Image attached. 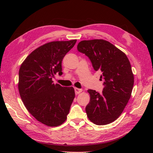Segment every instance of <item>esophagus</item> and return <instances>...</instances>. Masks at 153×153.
Masks as SVG:
<instances>
[{
    "mask_svg": "<svg viewBox=\"0 0 153 153\" xmlns=\"http://www.w3.org/2000/svg\"><path fill=\"white\" fill-rule=\"evenodd\" d=\"M74 91H75V93H76V94H80V93H81V92L82 91V89H78V88H75Z\"/></svg>",
    "mask_w": 153,
    "mask_h": 153,
    "instance_id": "obj_1",
    "label": "esophagus"
}]
</instances>
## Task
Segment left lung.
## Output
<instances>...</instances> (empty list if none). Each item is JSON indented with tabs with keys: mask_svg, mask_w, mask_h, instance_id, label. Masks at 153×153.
Returning <instances> with one entry per match:
<instances>
[{
	"mask_svg": "<svg viewBox=\"0 0 153 153\" xmlns=\"http://www.w3.org/2000/svg\"><path fill=\"white\" fill-rule=\"evenodd\" d=\"M77 50L90 59L95 71L102 72V93L89 89L90 102L85 107L88 118L95 125H107L122 114L130 100L134 75L126 55L104 39L83 40Z\"/></svg>",
	"mask_w": 153,
	"mask_h": 153,
	"instance_id": "left-lung-1",
	"label": "left lung"
}]
</instances>
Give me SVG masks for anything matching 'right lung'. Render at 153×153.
Here are the masks:
<instances>
[{
  "instance_id": "right-lung-1",
  "label": "right lung",
  "mask_w": 153,
  "mask_h": 153,
  "mask_svg": "<svg viewBox=\"0 0 153 153\" xmlns=\"http://www.w3.org/2000/svg\"><path fill=\"white\" fill-rule=\"evenodd\" d=\"M77 42L47 43L32 51L21 64L18 88L22 100L38 122L58 126L66 121L75 97L72 87L54 84L52 77L62 73L63 58Z\"/></svg>"
}]
</instances>
